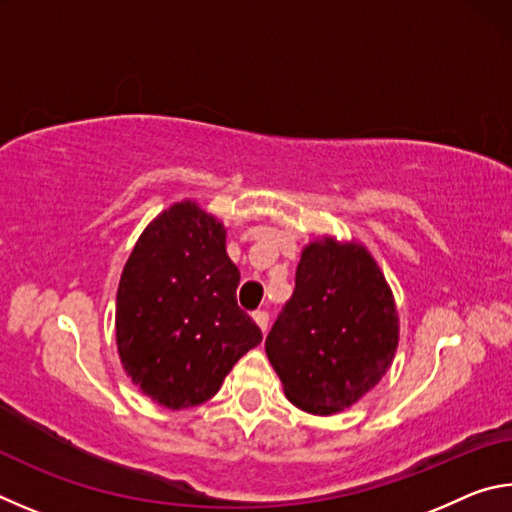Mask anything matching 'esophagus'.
Segmentation results:
<instances>
[{
    "label": "esophagus",
    "instance_id": "esophagus-1",
    "mask_svg": "<svg viewBox=\"0 0 512 512\" xmlns=\"http://www.w3.org/2000/svg\"><path fill=\"white\" fill-rule=\"evenodd\" d=\"M253 320L257 323V327L262 329V332H266V327H268V311H264V309H257L255 314H253Z\"/></svg>",
    "mask_w": 512,
    "mask_h": 512
}]
</instances>
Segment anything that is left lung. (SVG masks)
Instances as JSON below:
<instances>
[{
  "instance_id": "left-lung-1",
  "label": "left lung",
  "mask_w": 512,
  "mask_h": 512,
  "mask_svg": "<svg viewBox=\"0 0 512 512\" xmlns=\"http://www.w3.org/2000/svg\"><path fill=\"white\" fill-rule=\"evenodd\" d=\"M384 273L361 244L332 237L302 250L296 289L266 336V354L298 409L332 415L391 368L400 325Z\"/></svg>"
}]
</instances>
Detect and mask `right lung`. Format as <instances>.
Returning a JSON list of instances; mask_svg holds the SVG:
<instances>
[{
  "instance_id": "right-lung-1",
  "label": "right lung",
  "mask_w": 512,
  "mask_h": 512,
  "mask_svg": "<svg viewBox=\"0 0 512 512\" xmlns=\"http://www.w3.org/2000/svg\"><path fill=\"white\" fill-rule=\"evenodd\" d=\"M237 287L212 214L183 201L149 223L121 273L115 314L119 359L144 395L173 411L203 404L262 343Z\"/></svg>"
}]
</instances>
